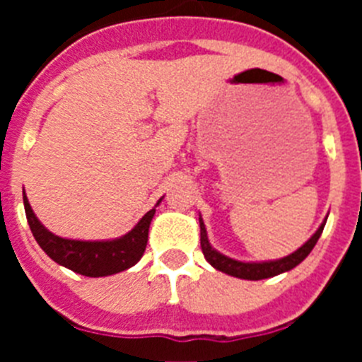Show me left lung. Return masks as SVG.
Masks as SVG:
<instances>
[{"label": "left lung", "instance_id": "8db88e82", "mask_svg": "<svg viewBox=\"0 0 362 362\" xmlns=\"http://www.w3.org/2000/svg\"><path fill=\"white\" fill-rule=\"evenodd\" d=\"M328 219V216H326ZM326 219L322 221L321 226L315 230L312 238L305 243L303 246H299L296 252H292L286 257L274 259V261H238V259H232L228 255L221 254L210 245L209 233L204 228L203 217L199 214V228H201V250H203L204 259L212 264L216 270L223 272V274H228L232 277H239V279H248V281H259V279H268V277L279 276L284 272H290L292 268H296L297 264L303 263L306 257H308L310 252L313 250V246L317 243V239L321 238L322 228L326 225Z\"/></svg>", "mask_w": 362, "mask_h": 362}]
</instances>
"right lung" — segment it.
Wrapping results in <instances>:
<instances>
[{
  "label": "right lung",
  "mask_w": 362,
  "mask_h": 362,
  "mask_svg": "<svg viewBox=\"0 0 362 362\" xmlns=\"http://www.w3.org/2000/svg\"><path fill=\"white\" fill-rule=\"evenodd\" d=\"M161 201L163 197L156 206H159ZM23 204L28 226H30L32 235L37 245L41 246V250L57 264L86 277L112 276V274H119V272L134 267L145 254L150 223L156 214V206H153L137 221V225L130 232L121 238L103 239V241H79V239L59 238L45 228L43 223L37 219L32 210L25 194Z\"/></svg>",
  "instance_id": "obj_1"
}]
</instances>
